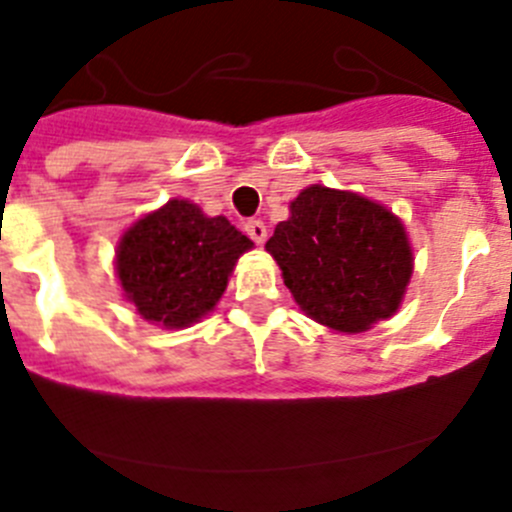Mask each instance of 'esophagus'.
<instances>
[{
  "label": "esophagus",
  "instance_id": "esophagus-1",
  "mask_svg": "<svg viewBox=\"0 0 512 512\" xmlns=\"http://www.w3.org/2000/svg\"><path fill=\"white\" fill-rule=\"evenodd\" d=\"M246 233L256 243H264L266 241V225H264V220H248V223H246Z\"/></svg>",
  "mask_w": 512,
  "mask_h": 512
}]
</instances>
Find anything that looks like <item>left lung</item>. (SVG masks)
<instances>
[{"label":"left lung","instance_id":"8db88e82","mask_svg":"<svg viewBox=\"0 0 512 512\" xmlns=\"http://www.w3.org/2000/svg\"><path fill=\"white\" fill-rule=\"evenodd\" d=\"M266 251L294 302L335 332H365L401 307L414 253L401 220L358 192L312 185L289 205Z\"/></svg>","mask_w":512,"mask_h":512}]
</instances>
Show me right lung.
<instances>
[{"label": "right lung", "instance_id": "add662e5", "mask_svg": "<svg viewBox=\"0 0 512 512\" xmlns=\"http://www.w3.org/2000/svg\"><path fill=\"white\" fill-rule=\"evenodd\" d=\"M248 248L253 241L228 218H208L195 203L175 198L121 236L116 274L144 320L182 330L218 304Z\"/></svg>", "mask_w": 512, "mask_h": 512}]
</instances>
